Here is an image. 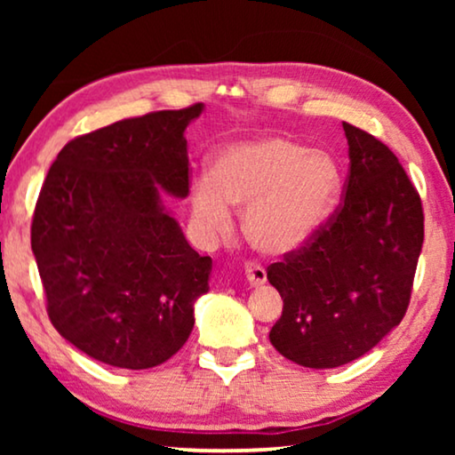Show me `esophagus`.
Returning a JSON list of instances; mask_svg holds the SVG:
<instances>
[{
    "mask_svg": "<svg viewBox=\"0 0 455 455\" xmlns=\"http://www.w3.org/2000/svg\"><path fill=\"white\" fill-rule=\"evenodd\" d=\"M244 273H246L248 283H251L252 288H259V285H263L267 282V271L263 269V267H259L254 263H246Z\"/></svg>",
    "mask_w": 455,
    "mask_h": 455,
    "instance_id": "esophagus-1",
    "label": "esophagus"
}]
</instances>
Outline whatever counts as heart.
Listing matches in <instances>:
<instances>
[{
	"label": "heart",
	"instance_id": "b5f03b06",
	"mask_svg": "<svg viewBox=\"0 0 455 455\" xmlns=\"http://www.w3.org/2000/svg\"><path fill=\"white\" fill-rule=\"evenodd\" d=\"M341 186L331 153L265 134L223 147L207 176L192 182L190 209L201 232L220 238L232 228L229 207H244L248 242L265 254H290L325 226Z\"/></svg>",
	"mask_w": 455,
	"mask_h": 455
}]
</instances>
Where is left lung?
Here are the masks:
<instances>
[{"mask_svg":"<svg viewBox=\"0 0 455 455\" xmlns=\"http://www.w3.org/2000/svg\"><path fill=\"white\" fill-rule=\"evenodd\" d=\"M344 204L267 279L283 310L269 339L291 363L335 369L372 350L406 315L425 240L416 188L389 147L344 122Z\"/></svg>","mask_w":455,"mask_h":455,"instance_id":"left-lung-1","label":"left lung"}]
</instances>
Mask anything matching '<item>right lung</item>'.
<instances>
[{
  "mask_svg": "<svg viewBox=\"0 0 455 455\" xmlns=\"http://www.w3.org/2000/svg\"><path fill=\"white\" fill-rule=\"evenodd\" d=\"M204 105L78 136L49 167L30 246L66 341L117 369H153L186 344L213 260L161 201L188 196L184 130Z\"/></svg>",
  "mask_w": 455,
  "mask_h": 455,
  "instance_id": "obj_1",
  "label": "right lung"
}]
</instances>
